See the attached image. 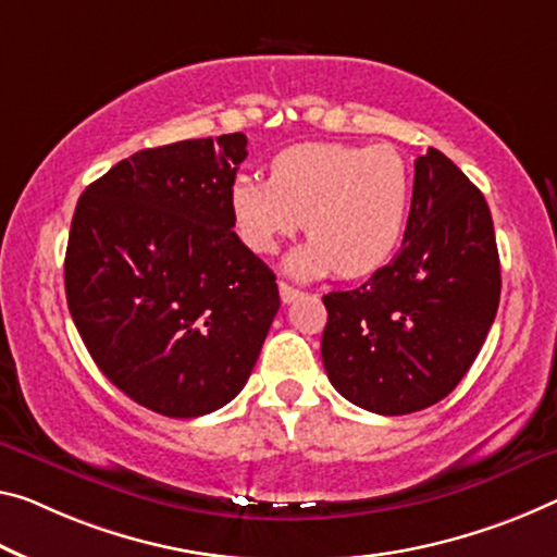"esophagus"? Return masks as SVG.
<instances>
[{
	"label": "esophagus",
	"mask_w": 557,
	"mask_h": 557,
	"mask_svg": "<svg viewBox=\"0 0 557 557\" xmlns=\"http://www.w3.org/2000/svg\"><path fill=\"white\" fill-rule=\"evenodd\" d=\"M278 294H281V301H284V304H294L296 298L301 296V290L294 288V286H288L286 281H278Z\"/></svg>",
	"instance_id": "34e87169"
}]
</instances>
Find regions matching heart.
I'll list each match as a JSON object with an SVG mask.
<instances>
[{
  "instance_id": "heart-1",
  "label": "heart",
  "mask_w": 557,
  "mask_h": 557,
  "mask_svg": "<svg viewBox=\"0 0 557 557\" xmlns=\"http://www.w3.org/2000/svg\"><path fill=\"white\" fill-rule=\"evenodd\" d=\"M410 191L408 161L388 144H298L271 161L269 182L236 176L228 209L246 249L271 253L304 226L311 242L288 256V271L326 276L338 269L356 278L398 249Z\"/></svg>"
}]
</instances>
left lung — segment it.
Listing matches in <instances>:
<instances>
[{
    "mask_svg": "<svg viewBox=\"0 0 557 557\" xmlns=\"http://www.w3.org/2000/svg\"><path fill=\"white\" fill-rule=\"evenodd\" d=\"M498 301L491 209L446 153L428 149L416 159L400 251L366 284L323 296L329 381L381 416L438 404L473 366Z\"/></svg>",
    "mask_w": 557,
    "mask_h": 557,
    "instance_id": "left-lung-1",
    "label": "left lung"
}]
</instances>
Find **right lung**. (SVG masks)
Listing matches in <instances>:
<instances>
[{"instance_id": "add662e5", "label": "right lung", "mask_w": 557, "mask_h": 557, "mask_svg": "<svg viewBox=\"0 0 557 557\" xmlns=\"http://www.w3.org/2000/svg\"><path fill=\"white\" fill-rule=\"evenodd\" d=\"M246 136L144 149L87 186L64 259L66 304L99 371L169 418L246 386L278 311L276 276L234 231Z\"/></svg>"}]
</instances>
